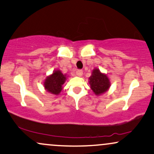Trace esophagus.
I'll use <instances>...</instances> for the list:
<instances>
[{
    "label": "esophagus",
    "mask_w": 154,
    "mask_h": 154,
    "mask_svg": "<svg viewBox=\"0 0 154 154\" xmlns=\"http://www.w3.org/2000/svg\"><path fill=\"white\" fill-rule=\"evenodd\" d=\"M82 74H83V72L82 69H78L77 70V72H76V75L79 76V77H81V76L82 75Z\"/></svg>",
    "instance_id": "esophagus-1"
}]
</instances>
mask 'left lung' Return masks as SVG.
Here are the masks:
<instances>
[{
	"instance_id": "obj_1",
	"label": "left lung",
	"mask_w": 154,
	"mask_h": 154,
	"mask_svg": "<svg viewBox=\"0 0 154 154\" xmlns=\"http://www.w3.org/2000/svg\"><path fill=\"white\" fill-rule=\"evenodd\" d=\"M90 79V88L95 95H99L103 94L110 88V81L108 77L105 74L101 73L98 69H95L92 71Z\"/></svg>"
}]
</instances>
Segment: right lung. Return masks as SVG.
I'll return each mask as SVG.
<instances>
[{"label": "right lung", "instance_id": "right-lung-1", "mask_svg": "<svg viewBox=\"0 0 154 154\" xmlns=\"http://www.w3.org/2000/svg\"><path fill=\"white\" fill-rule=\"evenodd\" d=\"M66 80L65 75H63L62 72L56 70L53 72L51 75L47 77L44 83V88L47 91L54 95H58L62 91V85Z\"/></svg>", "mask_w": 154, "mask_h": 154}]
</instances>
